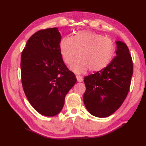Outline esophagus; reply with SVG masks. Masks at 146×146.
<instances>
[{
	"label": "esophagus",
	"instance_id": "34e87169",
	"mask_svg": "<svg viewBox=\"0 0 146 146\" xmlns=\"http://www.w3.org/2000/svg\"><path fill=\"white\" fill-rule=\"evenodd\" d=\"M76 78L78 80V82H83V77L80 75H76Z\"/></svg>",
	"mask_w": 146,
	"mask_h": 146
}]
</instances>
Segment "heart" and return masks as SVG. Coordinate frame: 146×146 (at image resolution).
Segmentation results:
<instances>
[{"mask_svg":"<svg viewBox=\"0 0 146 146\" xmlns=\"http://www.w3.org/2000/svg\"><path fill=\"white\" fill-rule=\"evenodd\" d=\"M63 60L76 73L98 72L106 67L112 58L114 45L112 41L104 36L90 31H80L71 38L64 37L60 42Z\"/></svg>","mask_w":146,"mask_h":146,"instance_id":"heart-1","label":"heart"}]
</instances>
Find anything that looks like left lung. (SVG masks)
<instances>
[{
    "mask_svg": "<svg viewBox=\"0 0 146 146\" xmlns=\"http://www.w3.org/2000/svg\"><path fill=\"white\" fill-rule=\"evenodd\" d=\"M116 56L102 70L84 78L83 102L92 115L110 116L125 100L131 85L133 63L124 42L116 41Z\"/></svg>",
    "mask_w": 146,
    "mask_h": 146,
    "instance_id": "obj_1",
    "label": "left lung"
}]
</instances>
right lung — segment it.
<instances>
[{
  "mask_svg": "<svg viewBox=\"0 0 146 146\" xmlns=\"http://www.w3.org/2000/svg\"><path fill=\"white\" fill-rule=\"evenodd\" d=\"M57 27L40 30L31 37L22 52L21 80L32 107L42 115L60 112L65 96L77 80L64 63Z\"/></svg>",
  "mask_w": 146,
  "mask_h": 146,
  "instance_id": "right-lung-1",
  "label": "right lung"
}]
</instances>
